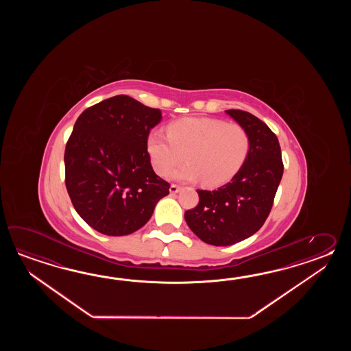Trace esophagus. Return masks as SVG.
<instances>
[{
  "label": "esophagus",
  "instance_id": "1",
  "mask_svg": "<svg viewBox=\"0 0 351 351\" xmlns=\"http://www.w3.org/2000/svg\"><path fill=\"white\" fill-rule=\"evenodd\" d=\"M179 191H180V186H176V184H172L171 188H169V192H171V194L178 193Z\"/></svg>",
  "mask_w": 351,
  "mask_h": 351
}]
</instances>
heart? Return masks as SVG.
Segmentation results:
<instances>
[{"label":"heart","instance_id":"b5f03b06","mask_svg":"<svg viewBox=\"0 0 351 351\" xmlns=\"http://www.w3.org/2000/svg\"><path fill=\"white\" fill-rule=\"evenodd\" d=\"M168 135L157 130L147 138L150 163L159 176H167L186 154L189 163L169 173L180 182L202 179L208 186L231 180L250 152V135L239 124L213 118H183L171 123Z\"/></svg>","mask_w":351,"mask_h":351}]
</instances>
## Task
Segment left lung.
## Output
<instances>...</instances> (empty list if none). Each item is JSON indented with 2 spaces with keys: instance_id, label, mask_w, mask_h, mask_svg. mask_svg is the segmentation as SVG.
<instances>
[{
  "instance_id": "8db88e82",
  "label": "left lung",
  "mask_w": 351,
  "mask_h": 351,
  "mask_svg": "<svg viewBox=\"0 0 351 351\" xmlns=\"http://www.w3.org/2000/svg\"><path fill=\"white\" fill-rule=\"evenodd\" d=\"M250 135V152L239 173L216 191H197L199 203L184 213L195 236L213 246L251 237L269 217L284 165L276 135L262 120L242 110H226Z\"/></svg>"
}]
</instances>
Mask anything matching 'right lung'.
<instances>
[{
    "mask_svg": "<svg viewBox=\"0 0 351 351\" xmlns=\"http://www.w3.org/2000/svg\"><path fill=\"white\" fill-rule=\"evenodd\" d=\"M160 120L159 109L128 95L93 105L76 120L64 157L65 183L76 212L95 231H138L169 194L147 152V138Z\"/></svg>",
    "mask_w": 351,
    "mask_h": 351,
    "instance_id": "obj_1",
    "label": "right lung"
}]
</instances>
